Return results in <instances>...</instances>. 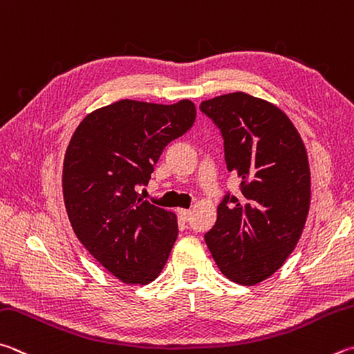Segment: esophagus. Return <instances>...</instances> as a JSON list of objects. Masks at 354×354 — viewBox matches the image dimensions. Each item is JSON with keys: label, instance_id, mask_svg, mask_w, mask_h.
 Instances as JSON below:
<instances>
[{"label": "esophagus", "instance_id": "obj_1", "mask_svg": "<svg viewBox=\"0 0 354 354\" xmlns=\"http://www.w3.org/2000/svg\"><path fill=\"white\" fill-rule=\"evenodd\" d=\"M178 214L181 215L183 220H185V221H187L190 218V210H187V209H178Z\"/></svg>", "mask_w": 354, "mask_h": 354}]
</instances>
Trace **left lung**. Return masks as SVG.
I'll return each instance as SVG.
<instances>
[{"mask_svg": "<svg viewBox=\"0 0 354 354\" xmlns=\"http://www.w3.org/2000/svg\"><path fill=\"white\" fill-rule=\"evenodd\" d=\"M220 128L229 171L241 195L227 194L204 240L220 271L257 285L277 271L304 232L311 199L306 149L288 115L269 102L230 93L201 102Z\"/></svg>", "mask_w": 354, "mask_h": 354, "instance_id": "8db88e82", "label": "left lung"}]
</instances>
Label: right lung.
Returning <instances> with one entry per match:
<instances>
[{
    "label": "right lung",
    "instance_id": "right-lung-1",
    "mask_svg": "<svg viewBox=\"0 0 354 354\" xmlns=\"http://www.w3.org/2000/svg\"><path fill=\"white\" fill-rule=\"evenodd\" d=\"M195 118L187 99L173 105L124 99L89 113L69 140L62 183L71 226L124 283L155 280L176 241V215L147 201L139 189Z\"/></svg>",
    "mask_w": 354,
    "mask_h": 354
}]
</instances>
